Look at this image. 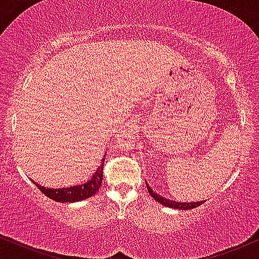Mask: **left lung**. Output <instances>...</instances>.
I'll list each match as a JSON object with an SVG mask.
<instances>
[{
    "mask_svg": "<svg viewBox=\"0 0 259 259\" xmlns=\"http://www.w3.org/2000/svg\"><path fill=\"white\" fill-rule=\"evenodd\" d=\"M147 190L148 192H150V195L152 196V197L156 200L157 202H159V203L164 204L165 207H170V208H178V209H192V208H196L198 206H201L202 203H203V201H200V202H194V203H184V202H175V201H170L168 200V198H164L162 197V196H159L158 194H156V192H153V190L151 189L150 186L147 185Z\"/></svg>",
    "mask_w": 259,
    "mask_h": 259,
    "instance_id": "obj_1",
    "label": "left lung"
}]
</instances>
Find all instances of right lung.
<instances>
[{"instance_id":"right-lung-1","label":"right lung","mask_w":259,"mask_h":259,"mask_svg":"<svg viewBox=\"0 0 259 259\" xmlns=\"http://www.w3.org/2000/svg\"><path fill=\"white\" fill-rule=\"evenodd\" d=\"M103 163H105V158L101 162V165L92 175V178L86 184H81V185H76L73 187H65V189H46V187L38 185L36 184L37 189L46 195L47 197L51 198L53 201L57 202H78L82 201L85 198L91 197L99 191L102 184L103 179Z\"/></svg>"}]
</instances>
